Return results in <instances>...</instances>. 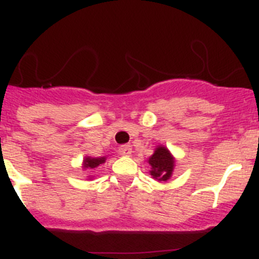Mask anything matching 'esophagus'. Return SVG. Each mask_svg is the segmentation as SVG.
<instances>
[{"mask_svg": "<svg viewBox=\"0 0 259 259\" xmlns=\"http://www.w3.org/2000/svg\"><path fill=\"white\" fill-rule=\"evenodd\" d=\"M119 154L124 155V157H130L132 154V148L130 145H122L119 148Z\"/></svg>", "mask_w": 259, "mask_h": 259, "instance_id": "esophagus-1", "label": "esophagus"}]
</instances>
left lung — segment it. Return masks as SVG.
<instances>
[{"mask_svg": "<svg viewBox=\"0 0 259 259\" xmlns=\"http://www.w3.org/2000/svg\"><path fill=\"white\" fill-rule=\"evenodd\" d=\"M150 164L149 174L158 182H167L172 176L176 159L164 145H157L154 153L148 158Z\"/></svg>", "mask_w": 259, "mask_h": 259, "instance_id": "obj_1", "label": "left lung"}]
</instances>
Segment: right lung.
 I'll use <instances>...</instances> for the list:
<instances>
[{
  "label": "right lung",
  "mask_w": 259,
  "mask_h": 259,
  "mask_svg": "<svg viewBox=\"0 0 259 259\" xmlns=\"http://www.w3.org/2000/svg\"><path fill=\"white\" fill-rule=\"evenodd\" d=\"M107 157H89V155H85L83 159V170H87V168H96V167L101 166L106 162ZM89 179H92L91 176H88Z\"/></svg>",
  "instance_id": "right-lung-1"
}]
</instances>
